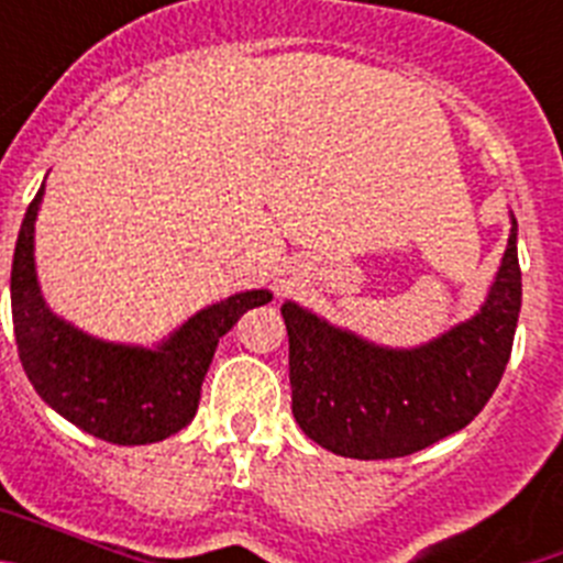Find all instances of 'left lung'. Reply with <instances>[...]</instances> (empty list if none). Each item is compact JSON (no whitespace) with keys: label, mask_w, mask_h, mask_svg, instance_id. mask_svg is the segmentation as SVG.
Instances as JSON below:
<instances>
[{"label":"left lung","mask_w":563,"mask_h":563,"mask_svg":"<svg viewBox=\"0 0 563 563\" xmlns=\"http://www.w3.org/2000/svg\"><path fill=\"white\" fill-rule=\"evenodd\" d=\"M510 236L479 310L429 343L397 350L330 324L296 301L282 305L290 338L292 417L321 449L350 460H395L465 429L499 386L521 310Z\"/></svg>","instance_id":"8db88e82"}]
</instances>
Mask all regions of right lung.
I'll return each instance as SVG.
<instances>
[{
	"mask_svg": "<svg viewBox=\"0 0 563 563\" xmlns=\"http://www.w3.org/2000/svg\"><path fill=\"white\" fill-rule=\"evenodd\" d=\"M30 202L10 271V310L24 375L49 409L98 440L146 445L186 429L220 338L271 290H245L206 307L154 346L101 341L49 310L36 276V217Z\"/></svg>",
	"mask_w": 563,
	"mask_h": 563,
	"instance_id": "add662e5",
	"label": "right lung"
}]
</instances>
